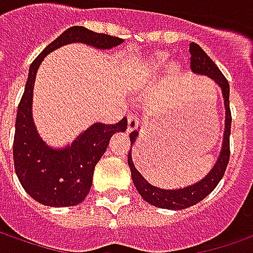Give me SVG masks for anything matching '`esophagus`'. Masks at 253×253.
<instances>
[{
    "label": "esophagus",
    "mask_w": 253,
    "mask_h": 253,
    "mask_svg": "<svg viewBox=\"0 0 253 253\" xmlns=\"http://www.w3.org/2000/svg\"><path fill=\"white\" fill-rule=\"evenodd\" d=\"M137 125H139V120L135 114H128V128H126V132L129 133L133 129H136Z\"/></svg>",
    "instance_id": "esophagus-1"
}]
</instances>
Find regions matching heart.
Masks as SVG:
<instances>
[{
	"mask_svg": "<svg viewBox=\"0 0 253 253\" xmlns=\"http://www.w3.org/2000/svg\"><path fill=\"white\" fill-rule=\"evenodd\" d=\"M161 64H163V59H160L158 62H156V64H154V70H160Z\"/></svg>",
	"mask_w": 253,
	"mask_h": 253,
	"instance_id": "heart-1",
	"label": "heart"
}]
</instances>
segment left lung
Here are the masks:
<instances>
[{
  "instance_id": "left-lung-1",
  "label": "left lung",
  "mask_w": 253,
  "mask_h": 253,
  "mask_svg": "<svg viewBox=\"0 0 253 253\" xmlns=\"http://www.w3.org/2000/svg\"><path fill=\"white\" fill-rule=\"evenodd\" d=\"M190 67L194 74H201V76H207L211 78L215 84L219 85V88L222 89L223 100H224V110H226V118H224V132H223V142H222V150L219 153V158L213 165V168L205 175L204 179L200 182L194 183L186 186L183 189H175V190H165L160 189L157 186L150 184L142 173L136 169L135 164L132 161V154L128 153V165H129L130 175H132V180L136 187L137 193L142 196L146 203L151 204L158 208H164V210H184L196 205L208 196L210 193L213 191V189L217 186V183L222 180L223 175L226 172L227 164H229L230 158V128H231V113H230V85L226 80V77L223 76L222 71L216 67V64L212 62L203 48L196 42L190 43ZM139 135V130H133L130 132V147L135 144Z\"/></svg>"
}]
</instances>
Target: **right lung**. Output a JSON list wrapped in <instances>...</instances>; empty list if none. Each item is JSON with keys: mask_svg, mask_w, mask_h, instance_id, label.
<instances>
[{"mask_svg": "<svg viewBox=\"0 0 253 253\" xmlns=\"http://www.w3.org/2000/svg\"><path fill=\"white\" fill-rule=\"evenodd\" d=\"M81 42L96 49H111L124 42L118 37L95 33L83 26L63 31L31 63L24 93L19 103L13 139V161L17 179L26 193L46 207H74L89 193L93 170L107 149L110 137L126 129L128 121L106 125L96 123L80 133L73 143L55 149L43 142L33 120V90L43 57L57 48Z\"/></svg>", "mask_w": 253, "mask_h": 253, "instance_id": "obj_1", "label": "right lung"}]
</instances>
